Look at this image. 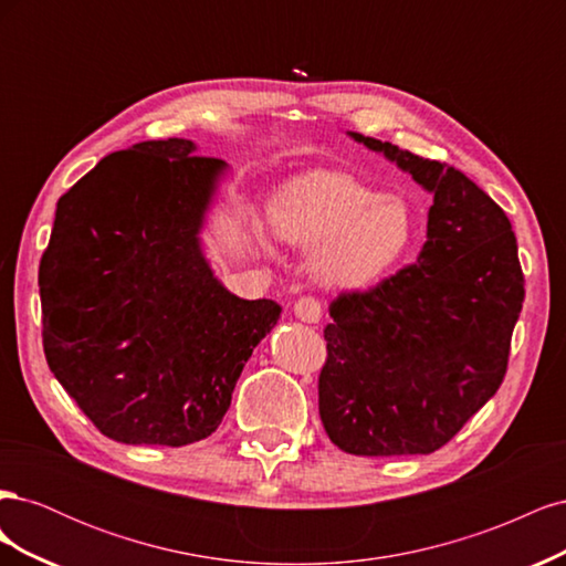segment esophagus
<instances>
[{
	"label": "esophagus",
	"mask_w": 566,
	"mask_h": 566,
	"mask_svg": "<svg viewBox=\"0 0 566 566\" xmlns=\"http://www.w3.org/2000/svg\"><path fill=\"white\" fill-rule=\"evenodd\" d=\"M293 312H295V318H300L302 323H318L321 316H323L321 302L314 300V297L297 300L295 306H293Z\"/></svg>",
	"instance_id": "obj_1"
}]
</instances>
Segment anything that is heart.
Here are the masks:
<instances>
[{
  "mask_svg": "<svg viewBox=\"0 0 566 566\" xmlns=\"http://www.w3.org/2000/svg\"><path fill=\"white\" fill-rule=\"evenodd\" d=\"M269 229L281 243L312 250V276L331 290H361L385 279L408 254L418 224L401 196H382L345 172H310L269 200ZM248 243L269 250L260 229Z\"/></svg>",
  "mask_w": 566,
  "mask_h": 566,
  "instance_id": "obj_1",
  "label": "heart"
}]
</instances>
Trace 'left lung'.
<instances>
[{
    "instance_id": "8db88e82",
    "label": "left lung",
    "mask_w": 566,
    "mask_h": 566,
    "mask_svg": "<svg viewBox=\"0 0 566 566\" xmlns=\"http://www.w3.org/2000/svg\"><path fill=\"white\" fill-rule=\"evenodd\" d=\"M347 134L434 202L416 264L331 304L321 422L354 455L432 453L503 382L524 302L517 238L507 214L455 167Z\"/></svg>"
}]
</instances>
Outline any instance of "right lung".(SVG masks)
Wrapping results in <instances>:
<instances>
[{
  "label": "right lung",
  "mask_w": 566,
  "mask_h": 566,
  "mask_svg": "<svg viewBox=\"0 0 566 566\" xmlns=\"http://www.w3.org/2000/svg\"><path fill=\"white\" fill-rule=\"evenodd\" d=\"M188 139L111 153L56 205L40 264L46 364L101 432L210 437L281 304L224 287L202 229L229 165Z\"/></svg>",
  "instance_id": "obj_1"
}]
</instances>
